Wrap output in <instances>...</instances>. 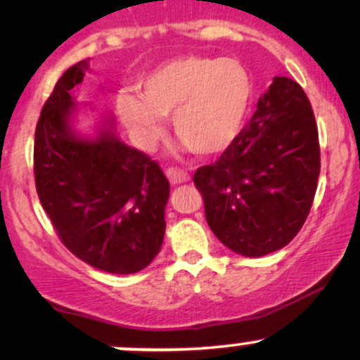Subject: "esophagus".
<instances>
[{
	"label": "esophagus",
	"mask_w": 360,
	"mask_h": 360,
	"mask_svg": "<svg viewBox=\"0 0 360 360\" xmlns=\"http://www.w3.org/2000/svg\"><path fill=\"white\" fill-rule=\"evenodd\" d=\"M166 176L172 184H183V183H188V181H189V174L184 171V169L169 167L166 171Z\"/></svg>",
	"instance_id": "1"
}]
</instances>
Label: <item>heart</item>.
Listing matches in <instances>:
<instances>
[{
  "label": "heart",
  "instance_id": "b5f03b06",
  "mask_svg": "<svg viewBox=\"0 0 360 360\" xmlns=\"http://www.w3.org/2000/svg\"><path fill=\"white\" fill-rule=\"evenodd\" d=\"M249 74L238 62L183 56L157 65L140 81V94L117 98V111L142 147L162 137L164 117L200 155L225 152L240 134L250 106Z\"/></svg>",
  "mask_w": 360,
  "mask_h": 360
}]
</instances>
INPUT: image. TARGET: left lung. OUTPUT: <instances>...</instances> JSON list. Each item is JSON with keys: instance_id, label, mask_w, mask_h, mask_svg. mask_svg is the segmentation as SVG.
I'll return each mask as SVG.
<instances>
[{"instance_id": "1", "label": "left lung", "mask_w": 360, "mask_h": 360, "mask_svg": "<svg viewBox=\"0 0 360 360\" xmlns=\"http://www.w3.org/2000/svg\"><path fill=\"white\" fill-rule=\"evenodd\" d=\"M320 176L318 128L307 94L278 76L235 142L194 172L223 245L245 257L283 249L307 220Z\"/></svg>"}]
</instances>
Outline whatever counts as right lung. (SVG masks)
Here are the masks:
<instances>
[{
	"instance_id": "right-lung-1",
	"label": "right lung",
	"mask_w": 360,
	"mask_h": 360,
	"mask_svg": "<svg viewBox=\"0 0 360 360\" xmlns=\"http://www.w3.org/2000/svg\"><path fill=\"white\" fill-rule=\"evenodd\" d=\"M88 60L69 68L40 111L34 172L39 200L76 257L111 274L146 269L162 247L169 181L155 160L128 147L105 118L96 137L72 128L74 86Z\"/></svg>"
}]
</instances>
